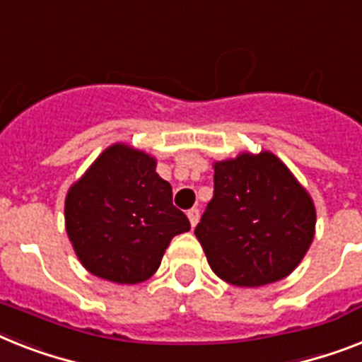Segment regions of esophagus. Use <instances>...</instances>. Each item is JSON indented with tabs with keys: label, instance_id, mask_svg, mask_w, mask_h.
Returning a JSON list of instances; mask_svg holds the SVG:
<instances>
[{
	"label": "esophagus",
	"instance_id": "34e87169",
	"mask_svg": "<svg viewBox=\"0 0 362 362\" xmlns=\"http://www.w3.org/2000/svg\"><path fill=\"white\" fill-rule=\"evenodd\" d=\"M199 217H201V211H199V208H191V210H187V219H189L191 227H195L197 223H199Z\"/></svg>",
	"mask_w": 362,
	"mask_h": 362
}]
</instances>
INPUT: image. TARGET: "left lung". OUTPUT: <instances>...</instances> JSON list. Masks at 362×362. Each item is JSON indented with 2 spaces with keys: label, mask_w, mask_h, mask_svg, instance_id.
<instances>
[{
  "label": "left lung",
  "mask_w": 362,
  "mask_h": 362,
  "mask_svg": "<svg viewBox=\"0 0 362 362\" xmlns=\"http://www.w3.org/2000/svg\"><path fill=\"white\" fill-rule=\"evenodd\" d=\"M316 208L272 152L214 163V197L197 225L211 272L234 286L288 277L314 240Z\"/></svg>",
  "instance_id": "8db88e82"
}]
</instances>
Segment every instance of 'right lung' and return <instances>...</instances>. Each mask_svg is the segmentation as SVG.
I'll return each instance as SVG.
<instances>
[{"label":"right lung","instance_id":"1","mask_svg":"<svg viewBox=\"0 0 362 362\" xmlns=\"http://www.w3.org/2000/svg\"><path fill=\"white\" fill-rule=\"evenodd\" d=\"M64 225L85 269L117 284L151 279L173 238L191 228L154 158L124 143L107 146L70 186Z\"/></svg>","mask_w":362,"mask_h":362}]
</instances>
